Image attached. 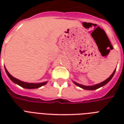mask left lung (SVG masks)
Returning a JSON list of instances; mask_svg holds the SVG:
<instances>
[{
  "label": "left lung",
  "instance_id": "left-lung-1",
  "mask_svg": "<svg viewBox=\"0 0 124 124\" xmlns=\"http://www.w3.org/2000/svg\"><path fill=\"white\" fill-rule=\"evenodd\" d=\"M115 71H116V69L115 70L113 73L111 74V75L108 78H107L106 80H104V81L102 82L99 83V84H97L93 85H87L86 86V85H84L78 84V83H77L75 81H73V82L74 84H75V85H77V86L80 87H81V88L84 89H86V90H95V89H97L100 88V87H101L104 86V85H105L106 84H108V83L111 80V78H113L114 75H115Z\"/></svg>",
  "mask_w": 124,
  "mask_h": 124
}]
</instances>
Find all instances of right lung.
Segmentation results:
<instances>
[{
  "mask_svg": "<svg viewBox=\"0 0 124 124\" xmlns=\"http://www.w3.org/2000/svg\"><path fill=\"white\" fill-rule=\"evenodd\" d=\"M5 70H6V72L7 75L8 76V77L10 78V80L12 82H13L14 83L18 85H20L22 87H24V88L26 89H37L39 88V87H40L44 85L47 84V82H44L42 83H28V82H24L23 81H21L20 80L17 79L16 78L13 77V76H11L9 74L8 70H6V68L5 67Z\"/></svg>",
  "mask_w": 124,
  "mask_h": 124,
  "instance_id": "obj_1",
  "label": "right lung"
}]
</instances>
